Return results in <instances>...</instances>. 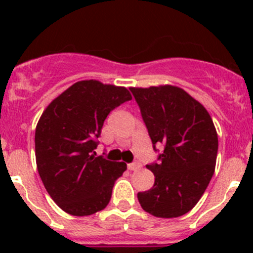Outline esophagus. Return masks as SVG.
<instances>
[{
	"label": "esophagus",
	"mask_w": 253,
	"mask_h": 253,
	"mask_svg": "<svg viewBox=\"0 0 253 253\" xmlns=\"http://www.w3.org/2000/svg\"><path fill=\"white\" fill-rule=\"evenodd\" d=\"M140 167V163L139 162H131V163H128V169H130V171H135V169H138Z\"/></svg>",
	"instance_id": "1"
}]
</instances>
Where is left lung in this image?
<instances>
[{
  "label": "left lung",
  "instance_id": "8db88e82",
  "mask_svg": "<svg viewBox=\"0 0 253 253\" xmlns=\"http://www.w3.org/2000/svg\"><path fill=\"white\" fill-rule=\"evenodd\" d=\"M134 99L151 137L153 149L163 144L157 162L147 165L154 185L138 193L147 213L176 218L193 209L207 190L215 169L218 135L200 102L175 86L134 88Z\"/></svg>",
  "mask_w": 253,
  "mask_h": 253
}]
</instances>
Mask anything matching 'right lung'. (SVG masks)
<instances>
[{"label": "right lung", "mask_w": 253, "mask_h": 253, "mask_svg": "<svg viewBox=\"0 0 253 253\" xmlns=\"http://www.w3.org/2000/svg\"><path fill=\"white\" fill-rule=\"evenodd\" d=\"M131 100L125 87L80 81L49 104L35 130V157L55 204L76 216L95 214L111 199L124 162L95 157L107 115Z\"/></svg>", "instance_id": "add662e5"}]
</instances>
